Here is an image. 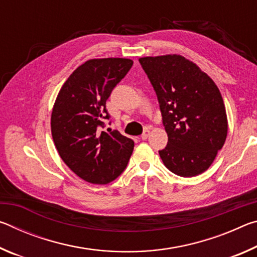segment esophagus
<instances>
[{"label":"esophagus","mask_w":257,"mask_h":257,"mask_svg":"<svg viewBox=\"0 0 257 257\" xmlns=\"http://www.w3.org/2000/svg\"><path fill=\"white\" fill-rule=\"evenodd\" d=\"M150 135H151V130H150V128H145V130H144V133L142 134V136H141V138L143 139V141H145V139H147L150 137Z\"/></svg>","instance_id":"obj_1"}]
</instances>
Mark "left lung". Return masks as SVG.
<instances>
[{
  "instance_id": "8db88e82",
  "label": "left lung",
  "mask_w": 257,
  "mask_h": 257,
  "mask_svg": "<svg viewBox=\"0 0 257 257\" xmlns=\"http://www.w3.org/2000/svg\"><path fill=\"white\" fill-rule=\"evenodd\" d=\"M139 63L159 99L168 145L159 154L180 177L206 171L228 134L223 98L197 64L178 54L145 56Z\"/></svg>"
}]
</instances>
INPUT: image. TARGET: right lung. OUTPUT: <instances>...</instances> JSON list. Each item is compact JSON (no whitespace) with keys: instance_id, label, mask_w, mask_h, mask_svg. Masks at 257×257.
I'll return each mask as SVG.
<instances>
[{"instance_id":"obj_1","label":"right lung","mask_w":257,"mask_h":257,"mask_svg":"<svg viewBox=\"0 0 257 257\" xmlns=\"http://www.w3.org/2000/svg\"><path fill=\"white\" fill-rule=\"evenodd\" d=\"M133 66L123 58L92 59L73 71L61 87L51 115V132L59 155L82 180L105 185L127 167L134 141L104 128L110 118L106 99Z\"/></svg>"}]
</instances>
